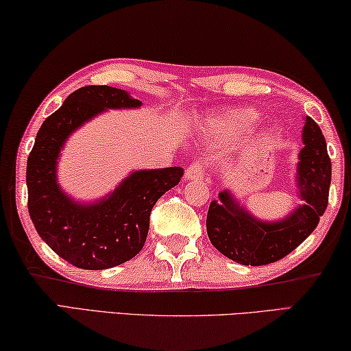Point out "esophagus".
I'll return each instance as SVG.
<instances>
[{
	"instance_id": "34e87169",
	"label": "esophagus",
	"mask_w": 351,
	"mask_h": 351,
	"mask_svg": "<svg viewBox=\"0 0 351 351\" xmlns=\"http://www.w3.org/2000/svg\"><path fill=\"white\" fill-rule=\"evenodd\" d=\"M204 168L200 162H194L186 168L185 171V179L186 180H204Z\"/></svg>"
}]
</instances>
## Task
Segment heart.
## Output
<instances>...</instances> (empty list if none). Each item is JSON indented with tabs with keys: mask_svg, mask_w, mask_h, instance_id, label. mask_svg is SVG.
<instances>
[{
	"mask_svg": "<svg viewBox=\"0 0 351 351\" xmlns=\"http://www.w3.org/2000/svg\"><path fill=\"white\" fill-rule=\"evenodd\" d=\"M250 117L249 114H243V113H232L227 114L226 118L221 121V138L223 143H232L234 138L239 135L241 132V125L249 124Z\"/></svg>",
	"mask_w": 351,
	"mask_h": 351,
	"instance_id": "b5f03b06",
	"label": "heart"
}]
</instances>
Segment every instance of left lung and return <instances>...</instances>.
<instances>
[{
	"mask_svg": "<svg viewBox=\"0 0 351 351\" xmlns=\"http://www.w3.org/2000/svg\"><path fill=\"white\" fill-rule=\"evenodd\" d=\"M303 145L298 154L297 186L303 205L280 221L266 222L252 216L228 189L219 193L206 215V233L222 255L244 266H263L285 258L317 227L328 205L331 162L317 123L305 118Z\"/></svg>",
	"mask_w": 351,
	"mask_h": 351,
	"instance_id": "1",
	"label": "left lung"
}]
</instances>
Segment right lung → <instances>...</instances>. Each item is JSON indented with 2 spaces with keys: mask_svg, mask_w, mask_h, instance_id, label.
Returning <instances> with one entry per match:
<instances>
[{
  "mask_svg": "<svg viewBox=\"0 0 351 351\" xmlns=\"http://www.w3.org/2000/svg\"><path fill=\"white\" fill-rule=\"evenodd\" d=\"M140 106L124 90L87 85L73 91L38 130L27 157V210L40 238L73 266L101 271L140 254L155 202L182 179L179 166L135 171L93 204L76 202L60 189L57 158L68 136L108 108Z\"/></svg>",
  "mask_w": 351,
  "mask_h": 351,
  "instance_id": "1",
  "label": "right lung"
}]
</instances>
